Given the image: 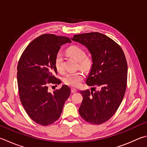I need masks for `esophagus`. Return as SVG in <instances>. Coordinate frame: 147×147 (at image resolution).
<instances>
[{
    "label": "esophagus",
    "mask_w": 147,
    "mask_h": 147,
    "mask_svg": "<svg viewBox=\"0 0 147 147\" xmlns=\"http://www.w3.org/2000/svg\"><path fill=\"white\" fill-rule=\"evenodd\" d=\"M71 93H75L77 92V90L75 89V88H71Z\"/></svg>",
    "instance_id": "1"
}]
</instances>
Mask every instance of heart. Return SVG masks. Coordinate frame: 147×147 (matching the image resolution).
Returning a JSON list of instances; mask_svg holds the SVG:
<instances>
[{
	"label": "heart",
	"mask_w": 147,
	"mask_h": 147,
	"mask_svg": "<svg viewBox=\"0 0 147 147\" xmlns=\"http://www.w3.org/2000/svg\"><path fill=\"white\" fill-rule=\"evenodd\" d=\"M66 53L78 62L80 68L84 71H88L92 68L93 65V58L90 56H86L84 50L81 47L72 45L66 50ZM55 66L57 71L63 70V57L61 54L58 53L55 58ZM84 78V75L81 72L70 73L66 75L63 78L65 84L71 87H78Z\"/></svg>",
	"instance_id": "1"
}]
</instances>
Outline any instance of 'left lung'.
Listing matches in <instances>:
<instances>
[{"label":"left lung","mask_w":147,"mask_h":147,"mask_svg":"<svg viewBox=\"0 0 147 147\" xmlns=\"http://www.w3.org/2000/svg\"><path fill=\"white\" fill-rule=\"evenodd\" d=\"M71 40L88 48L93 65L86 80L93 90L81 91L83 97L79 114L87 122L100 125L111 118L125 95L127 63L122 49L111 38L93 32L74 35Z\"/></svg>","instance_id":"8db88e82"}]
</instances>
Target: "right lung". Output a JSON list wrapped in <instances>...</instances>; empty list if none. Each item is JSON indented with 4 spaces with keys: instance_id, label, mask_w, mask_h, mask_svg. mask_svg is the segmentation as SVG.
<instances>
[{
    "instance_id": "right-lung-1",
    "label": "right lung",
    "mask_w": 147,
    "mask_h": 147,
    "mask_svg": "<svg viewBox=\"0 0 147 147\" xmlns=\"http://www.w3.org/2000/svg\"><path fill=\"white\" fill-rule=\"evenodd\" d=\"M70 38L45 34L32 41L22 53L17 66V82L21 103L27 115L40 125L47 126L60 117L70 95L68 86L51 93L49 84H59L55 58L61 46Z\"/></svg>"
}]
</instances>
